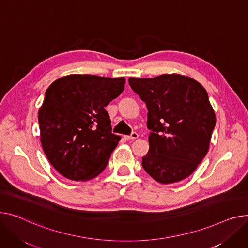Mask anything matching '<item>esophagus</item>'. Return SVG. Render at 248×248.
Returning <instances> with one entry per match:
<instances>
[{
  "label": "esophagus",
  "instance_id": "1",
  "mask_svg": "<svg viewBox=\"0 0 248 248\" xmlns=\"http://www.w3.org/2000/svg\"><path fill=\"white\" fill-rule=\"evenodd\" d=\"M124 140H136V139H138V138H139V134H138V133H136V131H134V133H131V135H130V136H124Z\"/></svg>",
  "mask_w": 248,
  "mask_h": 248
}]
</instances>
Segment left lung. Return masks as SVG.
Masks as SVG:
<instances>
[{
	"label": "left lung",
	"mask_w": 248,
	"mask_h": 248,
	"mask_svg": "<svg viewBox=\"0 0 248 248\" xmlns=\"http://www.w3.org/2000/svg\"><path fill=\"white\" fill-rule=\"evenodd\" d=\"M128 84L147 108L150 150L142 168L160 184L186 178L206 155L216 126L205 89L177 74L129 78Z\"/></svg>",
	"instance_id": "left-lung-1"
}]
</instances>
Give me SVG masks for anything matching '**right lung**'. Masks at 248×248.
<instances>
[{
  "mask_svg": "<svg viewBox=\"0 0 248 248\" xmlns=\"http://www.w3.org/2000/svg\"><path fill=\"white\" fill-rule=\"evenodd\" d=\"M125 79L70 75L47 88L39 110L41 142L52 166L72 180H89L107 167L120 136L111 133L107 107Z\"/></svg>",
  "mask_w": 248,
  "mask_h": 248,
  "instance_id": "add662e5",
  "label": "right lung"
}]
</instances>
